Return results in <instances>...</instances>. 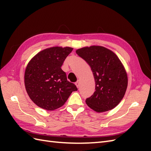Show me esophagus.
Here are the masks:
<instances>
[{
	"mask_svg": "<svg viewBox=\"0 0 151 151\" xmlns=\"http://www.w3.org/2000/svg\"><path fill=\"white\" fill-rule=\"evenodd\" d=\"M75 84H76V87H77L78 88L80 87V85H81V81H78L77 82H76V83H75Z\"/></svg>",
	"mask_w": 151,
	"mask_h": 151,
	"instance_id": "obj_1",
	"label": "esophagus"
}]
</instances>
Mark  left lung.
<instances>
[{"label":"left lung","mask_w":151,"mask_h":151,"mask_svg":"<svg viewBox=\"0 0 151 151\" xmlns=\"http://www.w3.org/2000/svg\"><path fill=\"white\" fill-rule=\"evenodd\" d=\"M76 54L91 67L95 81V91L86 102L97 112L115 108L123 99L128 85L127 75L116 54L101 46L76 50Z\"/></svg>","instance_id":"obj_1"}]
</instances>
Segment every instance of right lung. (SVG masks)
I'll return each instance as SVG.
<instances>
[{
  "mask_svg": "<svg viewBox=\"0 0 151 151\" xmlns=\"http://www.w3.org/2000/svg\"><path fill=\"white\" fill-rule=\"evenodd\" d=\"M73 48L54 47L37 53L25 70L24 85L30 99L38 106L54 110L65 104L76 86L61 68Z\"/></svg>",
  "mask_w": 151,
  "mask_h": 151,
  "instance_id": "add662e5",
  "label": "right lung"
}]
</instances>
